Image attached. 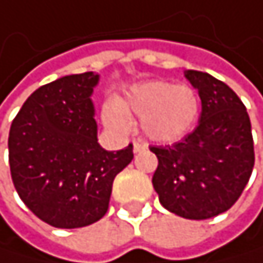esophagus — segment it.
I'll list each match as a JSON object with an SVG mask.
<instances>
[{
  "label": "esophagus",
  "mask_w": 263,
  "mask_h": 263,
  "mask_svg": "<svg viewBox=\"0 0 263 263\" xmlns=\"http://www.w3.org/2000/svg\"><path fill=\"white\" fill-rule=\"evenodd\" d=\"M148 149V145L146 143H139V142H136L134 143V153L137 154V153H142V151H146Z\"/></svg>",
  "instance_id": "34e87169"
}]
</instances>
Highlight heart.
Segmentation results:
<instances>
[{
  "label": "heart",
  "instance_id": "1",
  "mask_svg": "<svg viewBox=\"0 0 263 263\" xmlns=\"http://www.w3.org/2000/svg\"><path fill=\"white\" fill-rule=\"evenodd\" d=\"M201 101L190 85L172 81H146L130 88L121 101H107L103 120L117 134H129L130 117H140L143 134L159 143L182 139L198 120Z\"/></svg>",
  "mask_w": 263,
  "mask_h": 263
}]
</instances>
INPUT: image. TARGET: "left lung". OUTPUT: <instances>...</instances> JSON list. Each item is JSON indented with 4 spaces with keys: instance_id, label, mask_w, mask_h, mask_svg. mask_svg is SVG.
<instances>
[{
    "instance_id": "left-lung-1",
    "label": "left lung",
    "mask_w": 263,
    "mask_h": 263,
    "mask_svg": "<svg viewBox=\"0 0 263 263\" xmlns=\"http://www.w3.org/2000/svg\"><path fill=\"white\" fill-rule=\"evenodd\" d=\"M184 76L201 98L199 121L181 142L149 148L159 160L153 185L166 211L205 220L231 209L250 181L251 121L245 104L224 82L195 70H185Z\"/></svg>"
}]
</instances>
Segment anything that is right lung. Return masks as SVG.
I'll return each mask as SVG.
<instances>
[{
	"instance_id": "add662e5",
	"label": "right lung",
	"mask_w": 263,
	"mask_h": 263,
	"mask_svg": "<svg viewBox=\"0 0 263 263\" xmlns=\"http://www.w3.org/2000/svg\"><path fill=\"white\" fill-rule=\"evenodd\" d=\"M100 74H70L37 88L12 121L9 165L18 196L42 221L62 229L103 218L115 176L134 159L133 145L98 143L93 88Z\"/></svg>"
}]
</instances>
